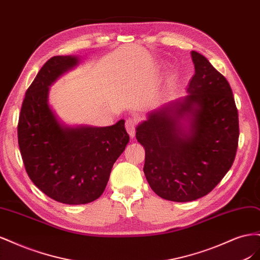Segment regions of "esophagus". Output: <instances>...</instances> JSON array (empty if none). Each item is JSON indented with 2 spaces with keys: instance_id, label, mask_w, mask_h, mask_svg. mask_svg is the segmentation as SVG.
<instances>
[{
  "instance_id": "1",
  "label": "esophagus",
  "mask_w": 260,
  "mask_h": 260,
  "mask_svg": "<svg viewBox=\"0 0 260 260\" xmlns=\"http://www.w3.org/2000/svg\"><path fill=\"white\" fill-rule=\"evenodd\" d=\"M137 125H138V120L136 118H128V119L125 120V130H127V132L129 133V136L131 138H135L136 136Z\"/></svg>"
}]
</instances>
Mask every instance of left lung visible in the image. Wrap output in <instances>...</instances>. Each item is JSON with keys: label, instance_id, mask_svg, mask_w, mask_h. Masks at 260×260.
Wrapping results in <instances>:
<instances>
[{"label": "left lung", "instance_id": "left-lung-1", "mask_svg": "<svg viewBox=\"0 0 260 260\" xmlns=\"http://www.w3.org/2000/svg\"><path fill=\"white\" fill-rule=\"evenodd\" d=\"M195 68L188 95L149 114L137 128L145 148L144 175L161 199L191 202L210 193L234 161L239 114L229 82L202 54L192 51ZM188 116L189 127L181 120Z\"/></svg>", "mask_w": 260, "mask_h": 260}]
</instances>
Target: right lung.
<instances>
[{
    "instance_id": "obj_1",
    "label": "right lung",
    "mask_w": 260,
    "mask_h": 260,
    "mask_svg": "<svg viewBox=\"0 0 260 260\" xmlns=\"http://www.w3.org/2000/svg\"><path fill=\"white\" fill-rule=\"evenodd\" d=\"M78 64L75 56H54L28 88L18 120V145L35 185L52 200L80 205L98 200L113 165L129 143L124 121L111 127L61 125L48 104L49 86Z\"/></svg>"
}]
</instances>
